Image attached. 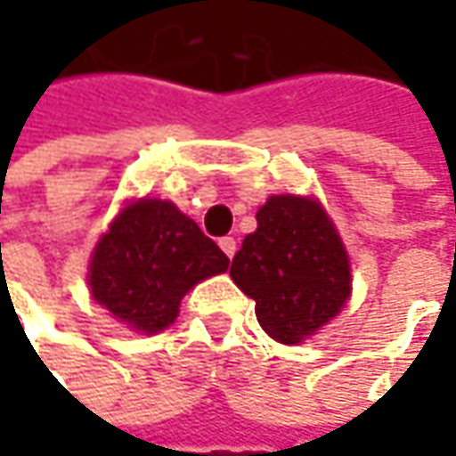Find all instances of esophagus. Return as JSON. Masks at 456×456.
I'll return each instance as SVG.
<instances>
[{
    "mask_svg": "<svg viewBox=\"0 0 456 456\" xmlns=\"http://www.w3.org/2000/svg\"><path fill=\"white\" fill-rule=\"evenodd\" d=\"M220 248H223V254L228 256V258H233L236 256V238H231V236H225V238H220Z\"/></svg>",
    "mask_w": 456,
    "mask_h": 456,
    "instance_id": "esophagus-1",
    "label": "esophagus"
}]
</instances>
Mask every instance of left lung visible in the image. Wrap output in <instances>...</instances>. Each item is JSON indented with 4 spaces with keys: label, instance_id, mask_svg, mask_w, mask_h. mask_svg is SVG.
<instances>
[{
    "label": "left lung",
    "instance_id": "8db88e82",
    "mask_svg": "<svg viewBox=\"0 0 456 456\" xmlns=\"http://www.w3.org/2000/svg\"><path fill=\"white\" fill-rule=\"evenodd\" d=\"M254 233L233 256L231 276L256 302L273 340H305L350 297V264L320 202L276 195L256 213Z\"/></svg>",
    "mask_w": 456,
    "mask_h": 456
}]
</instances>
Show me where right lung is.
Segmentation results:
<instances>
[{"label":"right lung","instance_id":"1","mask_svg":"<svg viewBox=\"0 0 456 456\" xmlns=\"http://www.w3.org/2000/svg\"><path fill=\"white\" fill-rule=\"evenodd\" d=\"M228 264L218 243L172 202L139 200L98 240L88 284L116 320L151 335L175 322L184 291Z\"/></svg>","mask_w":456,"mask_h":456}]
</instances>
